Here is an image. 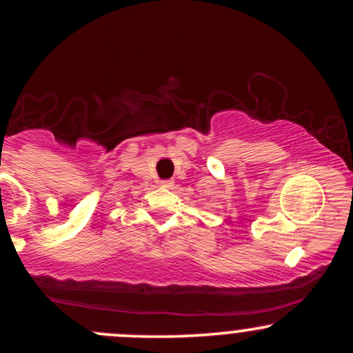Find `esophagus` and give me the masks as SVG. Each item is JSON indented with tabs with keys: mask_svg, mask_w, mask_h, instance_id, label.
Segmentation results:
<instances>
[{
	"mask_svg": "<svg viewBox=\"0 0 353 353\" xmlns=\"http://www.w3.org/2000/svg\"><path fill=\"white\" fill-rule=\"evenodd\" d=\"M161 185H163V188H165V189H172L174 188V182L171 179L161 181Z\"/></svg>",
	"mask_w": 353,
	"mask_h": 353,
	"instance_id": "esophagus-1",
	"label": "esophagus"
}]
</instances>
